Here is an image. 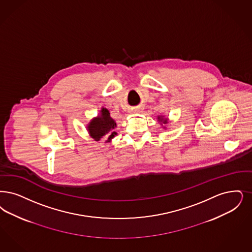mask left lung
<instances>
[{"instance_id":"1","label":"left lung","mask_w":252,"mask_h":252,"mask_svg":"<svg viewBox=\"0 0 252 252\" xmlns=\"http://www.w3.org/2000/svg\"><path fill=\"white\" fill-rule=\"evenodd\" d=\"M158 121L162 122L163 124H166V123H167L166 118H163V116H158Z\"/></svg>"}]
</instances>
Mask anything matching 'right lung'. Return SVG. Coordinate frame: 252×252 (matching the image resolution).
Returning a JSON list of instances; mask_svg holds the SVG:
<instances>
[{"label": "right lung", "mask_w": 252, "mask_h": 252, "mask_svg": "<svg viewBox=\"0 0 252 252\" xmlns=\"http://www.w3.org/2000/svg\"><path fill=\"white\" fill-rule=\"evenodd\" d=\"M116 123L111 118L110 111L105 108H102L99 115L91 120L87 129L94 141H99L102 138H106V142H109L117 134L114 131Z\"/></svg>", "instance_id": "right-lung-1"}]
</instances>
